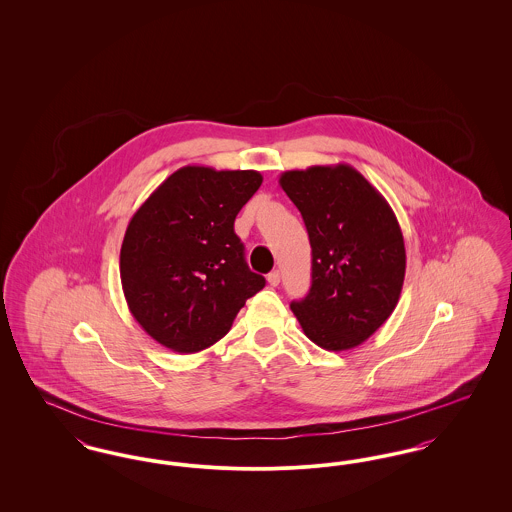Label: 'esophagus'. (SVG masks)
<instances>
[{
    "label": "esophagus",
    "mask_w": 512,
    "mask_h": 512,
    "mask_svg": "<svg viewBox=\"0 0 512 512\" xmlns=\"http://www.w3.org/2000/svg\"><path fill=\"white\" fill-rule=\"evenodd\" d=\"M267 280L272 288H276V286L280 284V272H278V270H272V272L268 274Z\"/></svg>",
    "instance_id": "obj_1"
}]
</instances>
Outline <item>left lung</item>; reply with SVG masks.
Instances as JSON below:
<instances>
[{
  "label": "left lung",
  "mask_w": 512,
  "mask_h": 512,
  "mask_svg": "<svg viewBox=\"0 0 512 512\" xmlns=\"http://www.w3.org/2000/svg\"><path fill=\"white\" fill-rule=\"evenodd\" d=\"M282 190L305 220L313 282L292 311L305 336L328 351L368 340L397 307L405 280V242L397 217L351 165L286 171Z\"/></svg>",
  "instance_id": "left-lung-1"
}]
</instances>
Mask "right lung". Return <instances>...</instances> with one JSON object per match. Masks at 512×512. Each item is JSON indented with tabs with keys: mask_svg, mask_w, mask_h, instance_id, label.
Wrapping results in <instances>:
<instances>
[{
	"mask_svg": "<svg viewBox=\"0 0 512 512\" xmlns=\"http://www.w3.org/2000/svg\"><path fill=\"white\" fill-rule=\"evenodd\" d=\"M261 184V172L188 165L134 213L122 240V292L153 340L176 353L203 351L265 288L234 232L236 215Z\"/></svg>",
	"mask_w": 512,
	"mask_h": 512,
	"instance_id": "right-lung-1",
	"label": "right lung"
}]
</instances>
